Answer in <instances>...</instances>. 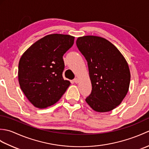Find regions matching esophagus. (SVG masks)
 Instances as JSON below:
<instances>
[{
    "label": "esophagus",
    "mask_w": 149,
    "mask_h": 149,
    "mask_svg": "<svg viewBox=\"0 0 149 149\" xmlns=\"http://www.w3.org/2000/svg\"><path fill=\"white\" fill-rule=\"evenodd\" d=\"M74 82L75 83L77 84V83H79V79H78L77 78H75V79H74Z\"/></svg>",
    "instance_id": "esophagus-1"
}]
</instances>
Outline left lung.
Listing matches in <instances>:
<instances>
[{
    "mask_svg": "<svg viewBox=\"0 0 149 149\" xmlns=\"http://www.w3.org/2000/svg\"><path fill=\"white\" fill-rule=\"evenodd\" d=\"M76 44L88 62L92 86L86 102L97 112L115 109L128 92L131 74L127 61L116 47L103 38L79 37Z\"/></svg>",
    "mask_w": 149,
    "mask_h": 149,
    "instance_id": "obj_1",
    "label": "left lung"
}]
</instances>
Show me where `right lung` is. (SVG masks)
<instances>
[{
    "mask_svg": "<svg viewBox=\"0 0 149 149\" xmlns=\"http://www.w3.org/2000/svg\"><path fill=\"white\" fill-rule=\"evenodd\" d=\"M74 37L49 34L33 44L18 64L21 90L33 105L45 108L61 99L70 84L64 80L63 56L74 45Z\"/></svg>",
    "mask_w": 149,
    "mask_h": 149,
    "instance_id": "right-lung-1",
    "label": "right lung"
}]
</instances>
